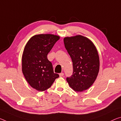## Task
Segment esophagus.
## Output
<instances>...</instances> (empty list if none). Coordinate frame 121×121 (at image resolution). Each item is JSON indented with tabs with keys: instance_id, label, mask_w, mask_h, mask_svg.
Masks as SVG:
<instances>
[{
	"instance_id": "esophagus-1",
	"label": "esophagus",
	"mask_w": 121,
	"mask_h": 121,
	"mask_svg": "<svg viewBox=\"0 0 121 121\" xmlns=\"http://www.w3.org/2000/svg\"><path fill=\"white\" fill-rule=\"evenodd\" d=\"M64 75V73H61L59 74V76H60V77H62V76H63Z\"/></svg>"
}]
</instances>
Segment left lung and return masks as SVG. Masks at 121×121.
<instances>
[{
	"label": "left lung",
	"instance_id": "obj_1",
	"mask_svg": "<svg viewBox=\"0 0 121 121\" xmlns=\"http://www.w3.org/2000/svg\"><path fill=\"white\" fill-rule=\"evenodd\" d=\"M64 42L73 69V74L67 78V81L75 91L87 90L99 73V61L96 47L91 40L82 35L65 38Z\"/></svg>",
	"mask_w": 121,
	"mask_h": 121
}]
</instances>
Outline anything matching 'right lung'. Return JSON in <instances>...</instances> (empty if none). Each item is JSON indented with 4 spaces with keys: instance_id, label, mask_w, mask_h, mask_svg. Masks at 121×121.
<instances>
[{
    "instance_id": "obj_1",
    "label": "right lung",
    "mask_w": 121,
    "mask_h": 121,
    "mask_svg": "<svg viewBox=\"0 0 121 121\" xmlns=\"http://www.w3.org/2000/svg\"><path fill=\"white\" fill-rule=\"evenodd\" d=\"M53 34H39L30 39L25 47L22 70L26 81L32 88L43 91L51 87L59 74L54 73L52 64L47 55L59 39Z\"/></svg>"
}]
</instances>
